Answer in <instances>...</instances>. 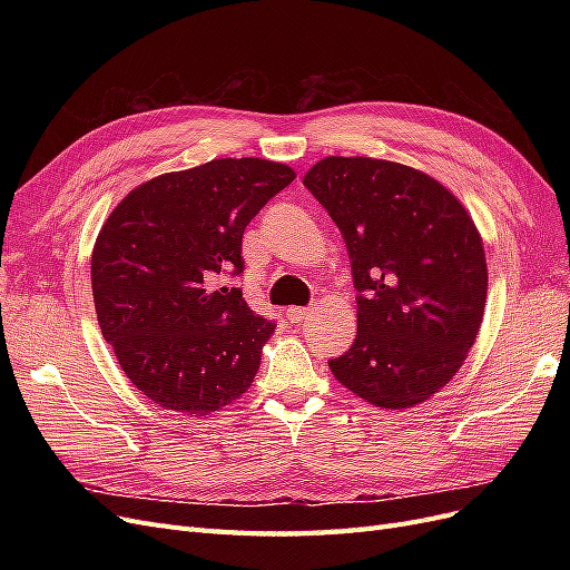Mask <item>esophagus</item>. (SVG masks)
<instances>
[{
    "instance_id": "34e87169",
    "label": "esophagus",
    "mask_w": 570,
    "mask_h": 570,
    "mask_svg": "<svg viewBox=\"0 0 570 570\" xmlns=\"http://www.w3.org/2000/svg\"><path fill=\"white\" fill-rule=\"evenodd\" d=\"M285 316H287V321H289V323H302L304 318L312 316V308H304V306H289Z\"/></svg>"
}]
</instances>
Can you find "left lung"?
I'll return each mask as SVG.
<instances>
[{
    "instance_id": "8db88e82",
    "label": "left lung",
    "mask_w": 570,
    "mask_h": 570,
    "mask_svg": "<svg viewBox=\"0 0 570 570\" xmlns=\"http://www.w3.org/2000/svg\"><path fill=\"white\" fill-rule=\"evenodd\" d=\"M304 185L335 220L352 262L356 340L327 361L381 409H409L452 381L473 347L488 264L463 204L416 168L325 157Z\"/></svg>"
}]
</instances>
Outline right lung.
I'll return each mask as SVG.
<instances>
[{
  "mask_svg": "<svg viewBox=\"0 0 570 570\" xmlns=\"http://www.w3.org/2000/svg\"><path fill=\"white\" fill-rule=\"evenodd\" d=\"M292 180L285 164L214 159L135 187L99 230L101 335L154 404L209 416L252 385L275 323L218 278L245 271V228Z\"/></svg>",
  "mask_w": 570,
  "mask_h": 570,
  "instance_id": "right-lung-1",
  "label": "right lung"
}]
</instances>
